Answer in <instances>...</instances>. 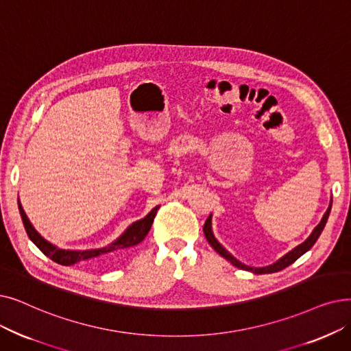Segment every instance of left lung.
Wrapping results in <instances>:
<instances>
[{
    "label": "left lung",
    "instance_id": "obj_1",
    "mask_svg": "<svg viewBox=\"0 0 351 351\" xmlns=\"http://www.w3.org/2000/svg\"><path fill=\"white\" fill-rule=\"evenodd\" d=\"M331 204H332V202H330V205H328V208H327V210H326V213H324V217L322 218V221H319V223L314 228V231L311 232V235H310L306 241H304L302 243H300L298 247H295L294 250H291L288 254H285L282 258H280L278 261H276V263L268 265V267H261V268L248 267V265H245V264H242L241 261H238L234 255H231L230 252H228V251L221 245V243L217 241V238L213 237V232H212V215H209L208 219L205 221L204 234H205L208 242L210 243V247H212L213 250H215L221 256H223L226 261H230L232 265H235L237 268L245 269V271H251V272H254V274H271V272H278V271L287 268L288 265H291L293 263H295L302 254H306V252L314 245L315 241L318 239L319 235H322V232H323V230H324V226H326V223H327V219H328V215H330V210H331Z\"/></svg>",
    "mask_w": 351,
    "mask_h": 351
}]
</instances>
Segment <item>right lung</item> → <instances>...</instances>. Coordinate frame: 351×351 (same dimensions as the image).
<instances>
[{
    "instance_id": "1",
    "label": "right lung",
    "mask_w": 351,
    "mask_h": 351,
    "mask_svg": "<svg viewBox=\"0 0 351 351\" xmlns=\"http://www.w3.org/2000/svg\"><path fill=\"white\" fill-rule=\"evenodd\" d=\"M19 209H20V215H21L28 238L36 243V247L44 255H47L54 263L62 264V265H74L75 263H88L91 265H104V264L116 260V258L123 254L126 250L138 245V243H141L145 239V237L150 231L152 223H154L159 205L152 209L143 219L133 222L123 234H121L114 242L110 243V245H106V247L97 248V250H84V251H71V250L57 248L49 241H45L34 230V226L27 218L20 201H19Z\"/></svg>"
}]
</instances>
